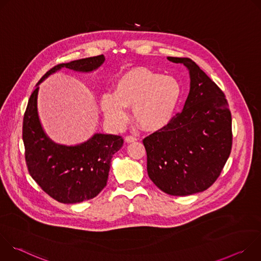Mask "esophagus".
I'll return each instance as SVG.
<instances>
[{"mask_svg": "<svg viewBox=\"0 0 261 261\" xmlns=\"http://www.w3.org/2000/svg\"><path fill=\"white\" fill-rule=\"evenodd\" d=\"M125 140H126V142H134L136 140V137L132 136V135H127L125 137Z\"/></svg>", "mask_w": 261, "mask_h": 261, "instance_id": "34e87169", "label": "esophagus"}]
</instances>
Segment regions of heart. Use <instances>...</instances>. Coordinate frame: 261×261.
<instances>
[{
    "instance_id": "1",
    "label": "heart",
    "mask_w": 261,
    "mask_h": 261,
    "mask_svg": "<svg viewBox=\"0 0 261 261\" xmlns=\"http://www.w3.org/2000/svg\"><path fill=\"white\" fill-rule=\"evenodd\" d=\"M180 97V85L147 68H134L122 75L114 87V95L104 94L100 105L105 117L114 124L125 122V107H133V120L145 131L166 126Z\"/></svg>"
}]
</instances>
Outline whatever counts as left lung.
Wrapping results in <instances>:
<instances>
[{"mask_svg": "<svg viewBox=\"0 0 261 261\" xmlns=\"http://www.w3.org/2000/svg\"><path fill=\"white\" fill-rule=\"evenodd\" d=\"M190 72V92L182 110L163 128L143 138L147 174L173 196L210 188L232 146L231 113L225 94L189 58L168 57Z\"/></svg>", "mask_w": 261, "mask_h": 261, "instance_id": "left-lung-1", "label": "left lung"}]
</instances>
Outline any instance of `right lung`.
Returning a JSON list of instances; mask_svg holds the SVG:
<instances>
[{"mask_svg":"<svg viewBox=\"0 0 261 261\" xmlns=\"http://www.w3.org/2000/svg\"><path fill=\"white\" fill-rule=\"evenodd\" d=\"M103 55L58 64L48 70L33 91L22 122L24 158L29 173L39 187L57 201L79 203L96 197L106 186L110 160L123 146L121 135L95 134L76 146L56 144L44 133L37 111L38 85L61 68L75 71L97 69Z\"/></svg>","mask_w":261,"mask_h":261,"instance_id":"obj_1","label":"right lung"}]
</instances>
